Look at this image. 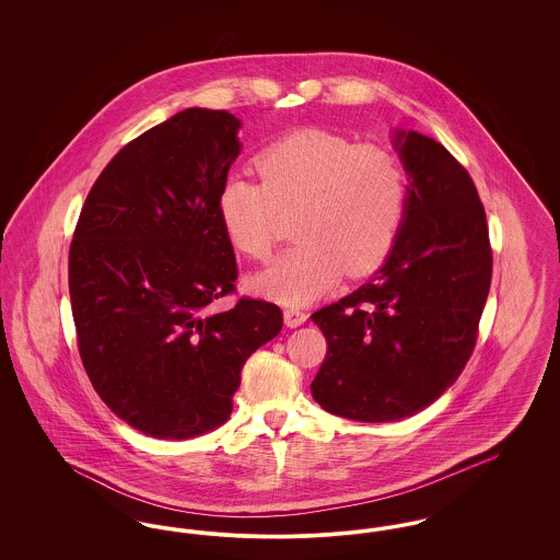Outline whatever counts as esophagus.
Listing matches in <instances>:
<instances>
[{"label":"esophagus","instance_id":"34e87169","mask_svg":"<svg viewBox=\"0 0 560 560\" xmlns=\"http://www.w3.org/2000/svg\"><path fill=\"white\" fill-rule=\"evenodd\" d=\"M283 319H285L288 327H300L302 323H306L308 315L304 311H300V308H285L283 311Z\"/></svg>","mask_w":560,"mask_h":560}]
</instances>
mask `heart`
<instances>
[{
	"instance_id": "heart-1",
	"label": "heart",
	"mask_w": 560,
	"mask_h": 560,
	"mask_svg": "<svg viewBox=\"0 0 560 560\" xmlns=\"http://www.w3.org/2000/svg\"><path fill=\"white\" fill-rule=\"evenodd\" d=\"M256 165L262 180L231 174L218 192L222 229L241 254L268 260L281 212L300 210V241L254 279L256 292L302 306L329 292L345 270L370 272L393 249L407 210V174L390 149L298 130L268 144Z\"/></svg>"
}]
</instances>
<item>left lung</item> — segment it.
<instances>
[{
    "instance_id": "left-lung-1",
    "label": "left lung",
    "mask_w": 560,
    "mask_h": 560,
    "mask_svg": "<svg viewBox=\"0 0 560 560\" xmlns=\"http://www.w3.org/2000/svg\"><path fill=\"white\" fill-rule=\"evenodd\" d=\"M409 176L399 237L357 292L317 311L327 354L311 384L334 416L395 422L439 399L479 336L493 256L464 165L436 140L395 132Z\"/></svg>"
}]
</instances>
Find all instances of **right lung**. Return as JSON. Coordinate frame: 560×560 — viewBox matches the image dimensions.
<instances>
[{"mask_svg": "<svg viewBox=\"0 0 560 560\" xmlns=\"http://www.w3.org/2000/svg\"><path fill=\"white\" fill-rule=\"evenodd\" d=\"M241 121L185 108L128 142L90 188L69 249L85 373L108 409L155 439L224 424L245 361L283 327L272 302L235 292L237 262L218 192Z\"/></svg>", "mask_w": 560, "mask_h": 560, "instance_id": "add662e5", "label": "right lung"}]
</instances>
